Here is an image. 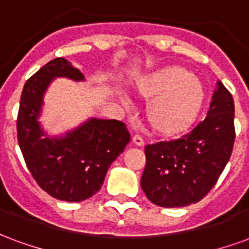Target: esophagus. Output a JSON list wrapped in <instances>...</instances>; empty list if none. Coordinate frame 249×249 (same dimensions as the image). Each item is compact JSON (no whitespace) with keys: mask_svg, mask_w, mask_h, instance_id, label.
Wrapping results in <instances>:
<instances>
[{"mask_svg":"<svg viewBox=\"0 0 249 249\" xmlns=\"http://www.w3.org/2000/svg\"><path fill=\"white\" fill-rule=\"evenodd\" d=\"M132 141H133V144L137 146H142L144 145V139L141 137L140 135H135L132 137Z\"/></svg>","mask_w":249,"mask_h":249,"instance_id":"34e87169","label":"esophagus"}]
</instances>
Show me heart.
Instances as JSON below:
<instances>
[{"mask_svg": "<svg viewBox=\"0 0 249 249\" xmlns=\"http://www.w3.org/2000/svg\"><path fill=\"white\" fill-rule=\"evenodd\" d=\"M140 97L151 100L146 121L160 136L183 133L197 119L205 101V90L197 77L180 66H165L136 84Z\"/></svg>", "mask_w": 249, "mask_h": 249, "instance_id": "obj_1", "label": "heart"}]
</instances>
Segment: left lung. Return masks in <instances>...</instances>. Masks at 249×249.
Returning a JSON list of instances; mask_svg holds the SVG:
<instances>
[{"label": "left lung", "mask_w": 249, "mask_h": 249, "mask_svg": "<svg viewBox=\"0 0 249 249\" xmlns=\"http://www.w3.org/2000/svg\"><path fill=\"white\" fill-rule=\"evenodd\" d=\"M235 104L217 80L207 117L180 139L145 146L141 188L152 203L176 208L200 201L224 171L235 142Z\"/></svg>", "instance_id": "1"}]
</instances>
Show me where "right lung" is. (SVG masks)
<instances>
[{
	"mask_svg": "<svg viewBox=\"0 0 249 249\" xmlns=\"http://www.w3.org/2000/svg\"><path fill=\"white\" fill-rule=\"evenodd\" d=\"M54 77L84 80L81 71L62 57L36 71L22 89L17 139L37 184L52 197L78 203L100 191L110 164L123 153L130 135L119 120L90 119L65 136H46L38 116L44 93Z\"/></svg>",
	"mask_w": 249,
	"mask_h": 249,
	"instance_id": "add662e5",
	"label": "right lung"
}]
</instances>
